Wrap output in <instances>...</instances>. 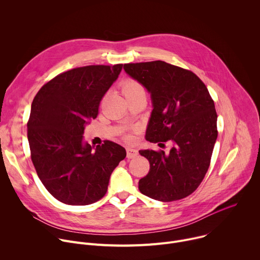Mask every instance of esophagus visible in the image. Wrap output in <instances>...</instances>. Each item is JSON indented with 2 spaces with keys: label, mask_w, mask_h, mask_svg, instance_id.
<instances>
[{
  "label": "esophagus",
  "mask_w": 260,
  "mask_h": 260,
  "mask_svg": "<svg viewBox=\"0 0 260 260\" xmlns=\"http://www.w3.org/2000/svg\"><path fill=\"white\" fill-rule=\"evenodd\" d=\"M139 152L138 150L134 149V148H126V157L127 158H134L136 156H138Z\"/></svg>",
  "instance_id": "34e87169"
}]
</instances>
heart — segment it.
Segmentation results:
<instances>
[{"label":"heart","instance_id":"1","mask_svg":"<svg viewBox=\"0 0 260 260\" xmlns=\"http://www.w3.org/2000/svg\"><path fill=\"white\" fill-rule=\"evenodd\" d=\"M122 88V92L124 93L125 98H132V96H136V95H140V94H145V90L144 87L142 86V84L132 78H127L122 82L121 85ZM126 139H129V136L126 135L125 136Z\"/></svg>","mask_w":260,"mask_h":260}]
</instances>
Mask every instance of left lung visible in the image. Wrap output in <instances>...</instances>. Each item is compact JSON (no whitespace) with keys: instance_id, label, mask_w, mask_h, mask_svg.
Masks as SVG:
<instances>
[{"instance_id":"left-lung-1","label":"left lung","mask_w":260,"mask_h":260,"mask_svg":"<svg viewBox=\"0 0 260 260\" xmlns=\"http://www.w3.org/2000/svg\"><path fill=\"white\" fill-rule=\"evenodd\" d=\"M123 69L151 94L146 140L174 144L167 154L139 151L150 164L139 181L140 191L160 202L190 196L205 178L218 136L217 113L207 86L193 72L162 60L125 63Z\"/></svg>"}]
</instances>
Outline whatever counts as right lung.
I'll use <instances>...</instances> for the list:
<instances>
[{
	"mask_svg": "<svg viewBox=\"0 0 260 260\" xmlns=\"http://www.w3.org/2000/svg\"><path fill=\"white\" fill-rule=\"evenodd\" d=\"M122 64L86 66L58 74L34 98L27 121L30 158L38 177L57 201L90 205L108 190L110 176L125 158L124 148L105 141L95 149L83 142L85 124L118 78Z\"/></svg>",
	"mask_w": 260,
	"mask_h": 260,
	"instance_id": "obj_1",
	"label": "right lung"
}]
</instances>
